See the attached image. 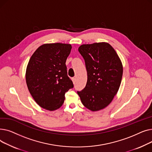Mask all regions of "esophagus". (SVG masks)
<instances>
[{
	"label": "esophagus",
	"mask_w": 152,
	"mask_h": 152,
	"mask_svg": "<svg viewBox=\"0 0 152 152\" xmlns=\"http://www.w3.org/2000/svg\"><path fill=\"white\" fill-rule=\"evenodd\" d=\"M71 80L73 81V83H75L76 82V78H75V77H72V78H71Z\"/></svg>",
	"instance_id": "esophagus-1"
}]
</instances>
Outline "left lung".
I'll return each instance as SVG.
<instances>
[{"instance_id":"obj_1","label":"left lung","mask_w":152,"mask_h":152,"mask_svg":"<svg viewBox=\"0 0 152 152\" xmlns=\"http://www.w3.org/2000/svg\"><path fill=\"white\" fill-rule=\"evenodd\" d=\"M78 50L84 59L87 74L85 88L77 91L83 105L97 111L112 102L120 86L122 62L116 52L107 42L83 44Z\"/></svg>"}]
</instances>
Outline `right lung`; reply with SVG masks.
Here are the masks:
<instances>
[{"label":"right lung","mask_w":152,"mask_h":152,"mask_svg":"<svg viewBox=\"0 0 152 152\" xmlns=\"http://www.w3.org/2000/svg\"><path fill=\"white\" fill-rule=\"evenodd\" d=\"M71 48L68 44H44L29 59L26 84L32 97L42 108L54 111L60 108L65 93L73 87L65 64Z\"/></svg>","instance_id":"obj_1"}]
</instances>
